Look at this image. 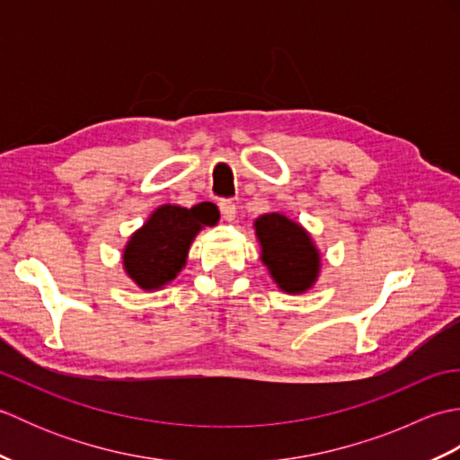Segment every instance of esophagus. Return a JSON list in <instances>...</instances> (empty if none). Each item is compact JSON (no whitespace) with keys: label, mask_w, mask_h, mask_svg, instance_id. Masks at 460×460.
<instances>
[{"label":"esophagus","mask_w":460,"mask_h":460,"mask_svg":"<svg viewBox=\"0 0 460 460\" xmlns=\"http://www.w3.org/2000/svg\"><path fill=\"white\" fill-rule=\"evenodd\" d=\"M219 211H221V217L225 221H233L237 217V205L233 203L231 199H221L219 201Z\"/></svg>","instance_id":"34e87169"}]
</instances>
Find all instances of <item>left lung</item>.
Instances as JSON below:
<instances>
[{
    "label": "left lung",
    "mask_w": 460,
    "mask_h": 460,
    "mask_svg": "<svg viewBox=\"0 0 460 460\" xmlns=\"http://www.w3.org/2000/svg\"><path fill=\"white\" fill-rule=\"evenodd\" d=\"M261 261L272 280L288 295L312 288L320 272V252L302 225L282 213L261 215L255 221Z\"/></svg>",
    "instance_id": "8db88e82"
}]
</instances>
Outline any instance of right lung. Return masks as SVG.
Returning a JSON list of instances; mask_svg holds the SVG:
<instances>
[{"instance_id":"add662e5","label":"right lung","mask_w":460,"mask_h":460,"mask_svg":"<svg viewBox=\"0 0 460 460\" xmlns=\"http://www.w3.org/2000/svg\"><path fill=\"white\" fill-rule=\"evenodd\" d=\"M219 221L211 203L191 209L180 205H162L134 233L124 247V270L144 290L168 285L185 267L190 245L205 225Z\"/></svg>"}]
</instances>
